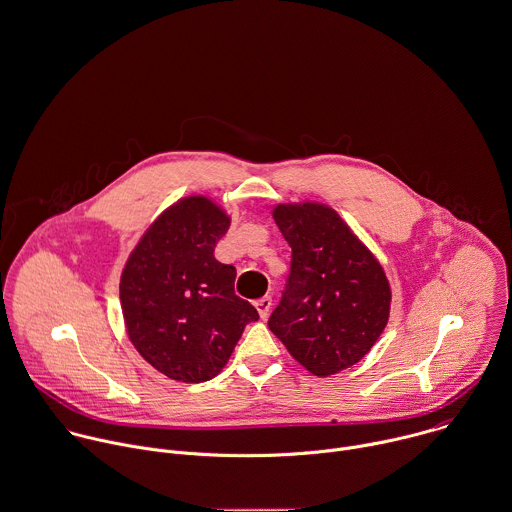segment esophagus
I'll list each match as a JSON object with an SVG mask.
<instances>
[{
    "mask_svg": "<svg viewBox=\"0 0 512 512\" xmlns=\"http://www.w3.org/2000/svg\"><path fill=\"white\" fill-rule=\"evenodd\" d=\"M254 306H256V310H258L260 318H262V320H266V318L270 316V310H272V298H270V296H264V298L256 300V302H254Z\"/></svg>",
    "mask_w": 512,
    "mask_h": 512,
    "instance_id": "34e87169",
    "label": "esophagus"
}]
</instances>
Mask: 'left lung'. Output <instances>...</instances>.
I'll return each instance as SVG.
<instances>
[{
  "label": "left lung",
  "mask_w": 512,
  "mask_h": 512,
  "mask_svg": "<svg viewBox=\"0 0 512 512\" xmlns=\"http://www.w3.org/2000/svg\"><path fill=\"white\" fill-rule=\"evenodd\" d=\"M274 220L292 248V262L268 328L310 373H340L387 326L391 288L385 272L326 204H278Z\"/></svg>",
  "instance_id": "left-lung-1"
}]
</instances>
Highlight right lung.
Returning a JSON list of instances; mask_svg holds the SVG:
<instances>
[{
    "label": "right lung",
    "mask_w": 512,
    "mask_h": 512,
    "mask_svg": "<svg viewBox=\"0 0 512 512\" xmlns=\"http://www.w3.org/2000/svg\"><path fill=\"white\" fill-rule=\"evenodd\" d=\"M230 218L206 196L163 212L121 274L129 340L161 373L202 383L220 373L256 308L234 294L236 268L214 258Z\"/></svg>",
    "instance_id": "1"
}]
</instances>
